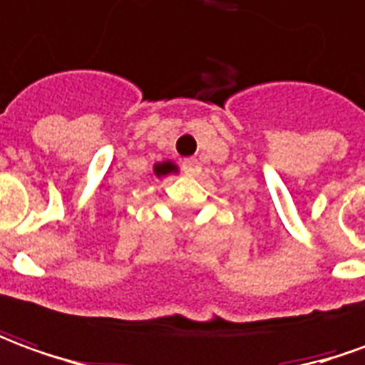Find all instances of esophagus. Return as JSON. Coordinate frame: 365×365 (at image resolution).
I'll use <instances>...</instances> for the list:
<instances>
[{
  "instance_id": "1",
  "label": "esophagus",
  "mask_w": 365,
  "mask_h": 365,
  "mask_svg": "<svg viewBox=\"0 0 365 365\" xmlns=\"http://www.w3.org/2000/svg\"><path fill=\"white\" fill-rule=\"evenodd\" d=\"M182 170L188 177H197L198 173H200V163H198L197 158H185L182 160Z\"/></svg>"
}]
</instances>
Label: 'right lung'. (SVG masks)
<instances>
[{"label":"right lung","instance_id":"1","mask_svg":"<svg viewBox=\"0 0 365 365\" xmlns=\"http://www.w3.org/2000/svg\"><path fill=\"white\" fill-rule=\"evenodd\" d=\"M178 167L173 163V160H163V163H155V167H153V173L157 175L158 178L160 177H167L170 173H177Z\"/></svg>","mask_w":365,"mask_h":365}]
</instances>
